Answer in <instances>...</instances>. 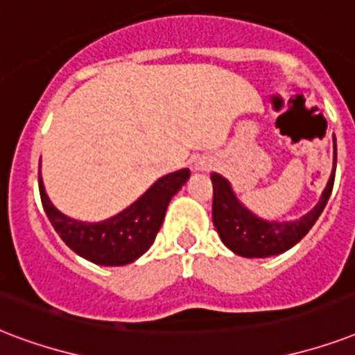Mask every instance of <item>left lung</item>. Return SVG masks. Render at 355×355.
Returning <instances> with one entry per match:
<instances>
[{
	"label": "left lung",
	"instance_id": "8db88e82",
	"mask_svg": "<svg viewBox=\"0 0 355 355\" xmlns=\"http://www.w3.org/2000/svg\"><path fill=\"white\" fill-rule=\"evenodd\" d=\"M334 162L337 164V145H335ZM210 180L214 186L212 221L214 227L218 229L221 242L236 255L262 259V257L285 253L311 231V227L315 225V221L318 220V216L331 196L335 182V166L328 186L320 197V202L304 218H300L297 221H283V223L264 221L257 218L255 214H251L248 208H243L238 202L236 196L232 193L231 184L218 173H214Z\"/></svg>",
	"mask_w": 355,
	"mask_h": 355
}]
</instances>
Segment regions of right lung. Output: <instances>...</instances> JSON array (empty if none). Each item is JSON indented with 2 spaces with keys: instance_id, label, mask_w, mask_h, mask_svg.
<instances>
[{
  "instance_id": "1",
  "label": "right lung",
  "mask_w": 355,
  "mask_h": 355,
  "mask_svg": "<svg viewBox=\"0 0 355 355\" xmlns=\"http://www.w3.org/2000/svg\"><path fill=\"white\" fill-rule=\"evenodd\" d=\"M188 178V169L162 177L132 207L102 223H83L59 212L46 196L40 175L39 191L48 220L70 250L100 266H124L150 248L164 223L167 205Z\"/></svg>"
}]
</instances>
